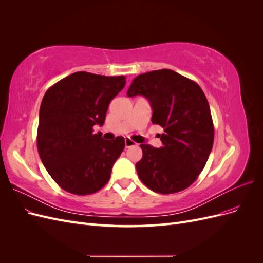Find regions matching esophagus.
<instances>
[{"label": "esophagus", "instance_id": "1", "mask_svg": "<svg viewBox=\"0 0 263 263\" xmlns=\"http://www.w3.org/2000/svg\"><path fill=\"white\" fill-rule=\"evenodd\" d=\"M134 146H136V142H134L132 139H129V138H126L125 139V147L126 148H130V147H134Z\"/></svg>", "mask_w": 263, "mask_h": 263}]
</instances>
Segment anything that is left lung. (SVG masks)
Returning <instances> with one entry per match:
<instances>
[{"label": "left lung", "instance_id": "left-lung-1", "mask_svg": "<svg viewBox=\"0 0 263 263\" xmlns=\"http://www.w3.org/2000/svg\"><path fill=\"white\" fill-rule=\"evenodd\" d=\"M127 95H144L153 108V124L163 128L162 147L141 144L138 177L154 192L172 194L185 190L208 162L214 125L208 99L196 82L169 69L142 73Z\"/></svg>", "mask_w": 263, "mask_h": 263}]
</instances>
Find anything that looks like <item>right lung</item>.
Listing matches in <instances>:
<instances>
[{
  "instance_id": "1",
  "label": "right lung",
  "mask_w": 263,
  "mask_h": 263,
  "mask_svg": "<svg viewBox=\"0 0 263 263\" xmlns=\"http://www.w3.org/2000/svg\"><path fill=\"white\" fill-rule=\"evenodd\" d=\"M124 76L74 72L49 87L39 109L37 148L46 170L69 193L98 192L110 178L125 139H103L93 126L104 124L109 102L126 84Z\"/></svg>"
}]
</instances>
